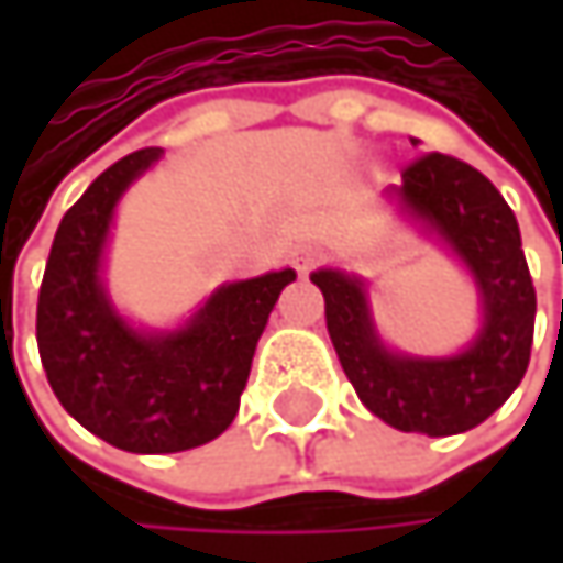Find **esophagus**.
Masks as SVG:
<instances>
[{
	"mask_svg": "<svg viewBox=\"0 0 563 563\" xmlns=\"http://www.w3.org/2000/svg\"><path fill=\"white\" fill-rule=\"evenodd\" d=\"M322 257H325V254H322L319 247H299V251L292 254V264H296V271L306 277L309 271H316V267L322 264Z\"/></svg>",
	"mask_w": 563,
	"mask_h": 563,
	"instance_id": "1",
	"label": "esophagus"
}]
</instances>
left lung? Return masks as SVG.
Segmentation results:
<instances>
[{
  "label": "left lung",
  "mask_w": 563,
  "mask_h": 563,
  "mask_svg": "<svg viewBox=\"0 0 563 563\" xmlns=\"http://www.w3.org/2000/svg\"><path fill=\"white\" fill-rule=\"evenodd\" d=\"M388 198L404 218L437 238L476 283L479 329L446 358L404 355L378 335L365 280L322 267L325 325L358 400L404 433L450 437L493 417L525 378L534 335V286L518 221L479 169L427 153L410 163Z\"/></svg>",
  "instance_id": "1"
}]
</instances>
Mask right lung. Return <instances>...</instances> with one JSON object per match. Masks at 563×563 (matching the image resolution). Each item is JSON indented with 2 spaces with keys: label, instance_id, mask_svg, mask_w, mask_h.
<instances>
[{
  "label": "right lung",
  "instance_id": "obj_1",
  "mask_svg": "<svg viewBox=\"0 0 563 563\" xmlns=\"http://www.w3.org/2000/svg\"><path fill=\"white\" fill-rule=\"evenodd\" d=\"M163 159L150 146L100 172L60 218L38 289V355L60 407L126 453H181L221 437L257 339L296 271L218 286L178 329H136L107 286L103 254L123 191Z\"/></svg>",
  "mask_w": 563,
  "mask_h": 563
}]
</instances>
